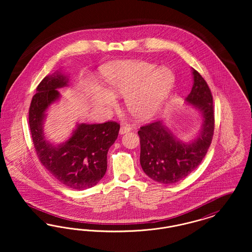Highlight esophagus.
I'll return each mask as SVG.
<instances>
[{
	"label": "esophagus",
	"instance_id": "1",
	"mask_svg": "<svg viewBox=\"0 0 252 252\" xmlns=\"http://www.w3.org/2000/svg\"><path fill=\"white\" fill-rule=\"evenodd\" d=\"M131 130V128L130 127H128V126H121L120 128V134H125V133H126V132H129Z\"/></svg>",
	"mask_w": 252,
	"mask_h": 252
}]
</instances>
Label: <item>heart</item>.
I'll return each instance as SVG.
<instances>
[{"instance_id": "1", "label": "heart", "mask_w": 252, "mask_h": 252, "mask_svg": "<svg viewBox=\"0 0 252 252\" xmlns=\"http://www.w3.org/2000/svg\"><path fill=\"white\" fill-rule=\"evenodd\" d=\"M103 76L112 94L126 95V107L140 119L157 113L175 85V76L169 70L144 61L111 64L104 69ZM94 98L102 106L112 107L115 104L114 96L101 89L94 92Z\"/></svg>"}]
</instances>
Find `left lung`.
I'll return each mask as SVG.
<instances>
[{
	"mask_svg": "<svg viewBox=\"0 0 252 252\" xmlns=\"http://www.w3.org/2000/svg\"><path fill=\"white\" fill-rule=\"evenodd\" d=\"M193 85L186 101L199 109L203 117L201 131L191 143H182L161 121L141 126L140 161L144 173L157 182L173 184L189 176L197 167L212 144L215 110L212 92L200 73L192 69Z\"/></svg>",
	"mask_w": 252,
	"mask_h": 252,
	"instance_id": "obj_1",
	"label": "left lung"
}]
</instances>
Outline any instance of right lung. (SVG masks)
<instances>
[{
  "mask_svg": "<svg viewBox=\"0 0 252 252\" xmlns=\"http://www.w3.org/2000/svg\"><path fill=\"white\" fill-rule=\"evenodd\" d=\"M67 83L68 79L60 72L42 79L30 104L29 127L36 156L49 173L69 188L85 190L105 176L108 149L118 137L120 125L113 121L80 124L67 142L58 146L49 144L42 129L44 112L59 99L57 89Z\"/></svg>",
  "mask_w": 252,
  "mask_h": 252,
  "instance_id": "right-lung-1",
  "label": "right lung"
}]
</instances>
